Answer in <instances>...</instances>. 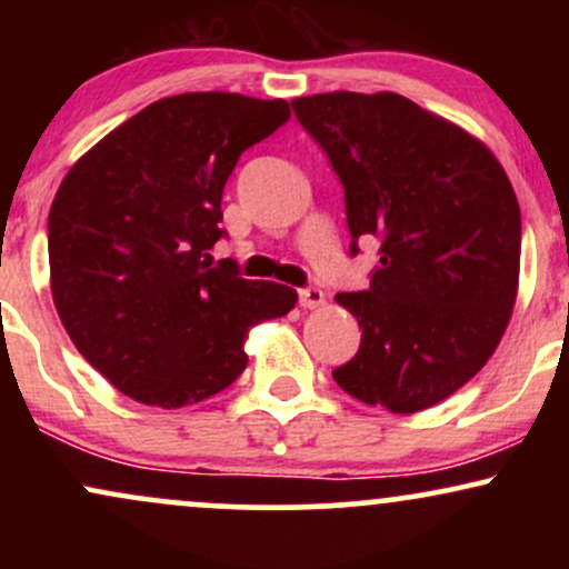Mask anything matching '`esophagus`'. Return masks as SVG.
Returning <instances> with one entry per match:
<instances>
[{
  "instance_id": "1",
  "label": "esophagus",
  "mask_w": 569,
  "mask_h": 569,
  "mask_svg": "<svg viewBox=\"0 0 569 569\" xmlns=\"http://www.w3.org/2000/svg\"><path fill=\"white\" fill-rule=\"evenodd\" d=\"M299 305L307 307V310H318V307L326 305V293L321 289H302L299 291Z\"/></svg>"
}]
</instances>
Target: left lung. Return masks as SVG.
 Segmentation results:
<instances>
[{
    "label": "left lung",
    "instance_id": "8db88e82",
    "mask_svg": "<svg viewBox=\"0 0 569 569\" xmlns=\"http://www.w3.org/2000/svg\"><path fill=\"white\" fill-rule=\"evenodd\" d=\"M291 107L342 181L352 240H382L369 289L335 297L361 326V348L331 375L393 415L436 407L485 367L511 321V181L485 141L398 93L335 90Z\"/></svg>",
    "mask_w": 569,
    "mask_h": 569
}]
</instances>
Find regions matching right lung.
<instances>
[{
    "instance_id": "add662e5",
    "label": "right lung",
    "mask_w": 569,
    "mask_h": 569,
    "mask_svg": "<svg viewBox=\"0 0 569 569\" xmlns=\"http://www.w3.org/2000/svg\"><path fill=\"white\" fill-rule=\"evenodd\" d=\"M289 101L181 93L90 147L48 219L50 291L84 361L147 407L206 401L243 375L246 339L297 291L213 267L221 192L240 152L276 133Z\"/></svg>"
}]
</instances>
